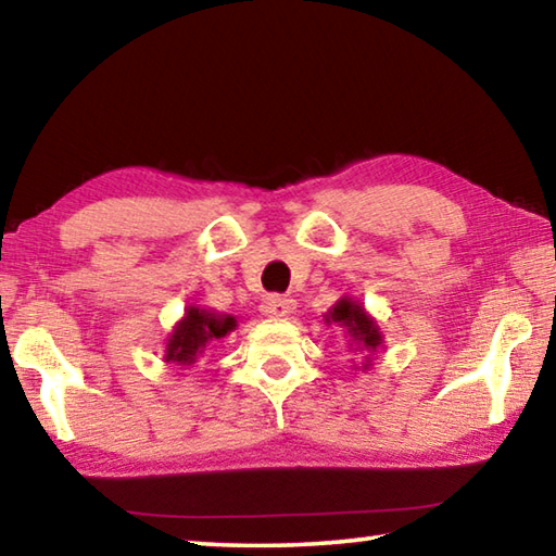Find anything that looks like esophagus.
Returning a JSON list of instances; mask_svg holds the SVG:
<instances>
[{
	"mask_svg": "<svg viewBox=\"0 0 556 556\" xmlns=\"http://www.w3.org/2000/svg\"><path fill=\"white\" fill-rule=\"evenodd\" d=\"M262 312H265L267 316H275V318L289 316L291 312H294V299L281 296V294H271V296L262 301Z\"/></svg>",
	"mask_w": 556,
	"mask_h": 556,
	"instance_id": "obj_1",
	"label": "esophagus"
}]
</instances>
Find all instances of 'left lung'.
Wrapping results in <instances>:
<instances>
[{
    "instance_id": "obj_1",
    "label": "left lung",
    "mask_w": 556,
    "mask_h": 556,
    "mask_svg": "<svg viewBox=\"0 0 556 556\" xmlns=\"http://www.w3.org/2000/svg\"><path fill=\"white\" fill-rule=\"evenodd\" d=\"M326 321H336L338 326H345L353 341L357 345L368 348V351H375V348H378L380 341H382L380 328L375 326L372 318L363 312V306L353 304L351 299L338 301V304L333 306L331 316H328Z\"/></svg>"
}]
</instances>
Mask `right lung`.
Here are the masks:
<instances>
[{"label": "right lung", "instance_id": "add662e5", "mask_svg": "<svg viewBox=\"0 0 556 556\" xmlns=\"http://www.w3.org/2000/svg\"><path fill=\"white\" fill-rule=\"evenodd\" d=\"M235 328L232 316H218L208 314L203 308H188L186 318L176 326L174 336L168 338V351L166 361L176 365H191L195 363L205 348L213 341H220V338L228 336V331Z\"/></svg>", "mask_w": 556, "mask_h": 556}]
</instances>
